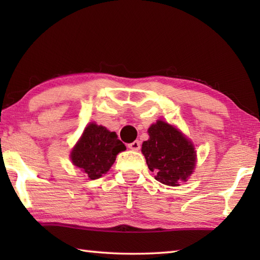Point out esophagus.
I'll return each instance as SVG.
<instances>
[{
  "instance_id": "esophagus-1",
  "label": "esophagus",
  "mask_w": 260,
  "mask_h": 260,
  "mask_svg": "<svg viewBox=\"0 0 260 260\" xmlns=\"http://www.w3.org/2000/svg\"><path fill=\"white\" fill-rule=\"evenodd\" d=\"M127 147H128L131 150L138 151V150H140V148H141V142H140V141H134V142L127 144Z\"/></svg>"
}]
</instances>
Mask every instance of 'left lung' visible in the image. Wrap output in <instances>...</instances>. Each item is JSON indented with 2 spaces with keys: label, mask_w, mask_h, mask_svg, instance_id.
I'll return each instance as SVG.
<instances>
[{
  "label": "left lung",
  "mask_w": 260,
  "mask_h": 260,
  "mask_svg": "<svg viewBox=\"0 0 260 260\" xmlns=\"http://www.w3.org/2000/svg\"><path fill=\"white\" fill-rule=\"evenodd\" d=\"M149 138L142 144V153L155 179L167 186H179L187 181L195 167L192 144L181 132L161 120L148 129Z\"/></svg>",
  "instance_id": "8db88e82"
}]
</instances>
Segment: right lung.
<instances>
[{
	"instance_id": "obj_1",
	"label": "right lung",
	"mask_w": 260,
	"mask_h": 260,
	"mask_svg": "<svg viewBox=\"0 0 260 260\" xmlns=\"http://www.w3.org/2000/svg\"><path fill=\"white\" fill-rule=\"evenodd\" d=\"M126 149L116 132L103 126L89 124L71 152L73 165L85 172L88 179L95 180L107 173L116 156Z\"/></svg>"
}]
</instances>
